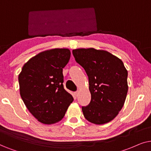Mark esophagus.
Listing matches in <instances>:
<instances>
[{
	"mask_svg": "<svg viewBox=\"0 0 151 151\" xmlns=\"http://www.w3.org/2000/svg\"><path fill=\"white\" fill-rule=\"evenodd\" d=\"M78 94H79V91H76L75 92H74V96L77 97V96H78Z\"/></svg>",
	"mask_w": 151,
	"mask_h": 151,
	"instance_id": "esophagus-1",
	"label": "esophagus"
}]
</instances>
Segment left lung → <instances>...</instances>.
<instances>
[{
	"label": "left lung",
	"mask_w": 151,
	"mask_h": 151,
	"mask_svg": "<svg viewBox=\"0 0 151 151\" xmlns=\"http://www.w3.org/2000/svg\"><path fill=\"white\" fill-rule=\"evenodd\" d=\"M72 54L88 77L91 100L82 106L88 121L104 124L112 121L123 107L128 92V71L121 59L104 50L76 49Z\"/></svg>",
	"instance_id": "8db88e82"
}]
</instances>
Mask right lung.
Returning a JSON list of instances; mask_svg holds the SVG:
<instances>
[{"label":"right lung","instance_id":"obj_1","mask_svg":"<svg viewBox=\"0 0 151 151\" xmlns=\"http://www.w3.org/2000/svg\"><path fill=\"white\" fill-rule=\"evenodd\" d=\"M68 49H52L30 59L19 75L20 94L32 115L45 124L61 121L73 97L64 89L63 68Z\"/></svg>","mask_w":151,"mask_h":151}]
</instances>
